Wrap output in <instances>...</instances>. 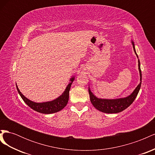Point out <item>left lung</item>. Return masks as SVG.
<instances>
[{"label":"left lung","mask_w":155,"mask_h":155,"mask_svg":"<svg viewBox=\"0 0 155 155\" xmlns=\"http://www.w3.org/2000/svg\"><path fill=\"white\" fill-rule=\"evenodd\" d=\"M133 47L134 51V53L137 55V58L138 55L136 52L134 44L133 41H132ZM138 69L140 72V83L137 87L135 88V90L131 94L126 97L124 98H119V99L115 100H107V99H101V98H97L93 93L91 91L90 88H88V93L90 95V100L93 106L96 109L101 112H105V113H118V112L123 111L126 109L127 108L129 107L132 103L134 101L135 98L137 97L138 92L140 91V87L142 84V72L140 69V63L138 59Z\"/></svg>","instance_id":"obj_1"}]
</instances>
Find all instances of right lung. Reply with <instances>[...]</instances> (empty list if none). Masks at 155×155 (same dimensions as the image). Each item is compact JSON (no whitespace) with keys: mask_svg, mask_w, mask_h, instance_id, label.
<instances>
[{"mask_svg":"<svg viewBox=\"0 0 155 155\" xmlns=\"http://www.w3.org/2000/svg\"><path fill=\"white\" fill-rule=\"evenodd\" d=\"M70 80L71 82L68 84L66 89H65L64 92L63 93V94L61 96H60L59 97H58L57 99L48 102L35 103L34 101H31L22 94L20 92L19 89L18 88L17 86V89L23 101H24L30 108H31L33 110L43 114L55 113V112H57L60 111L61 110H62L67 104L69 98V91L70 87H71L72 83L74 80V78H72Z\"/></svg>","mask_w":155,"mask_h":155,"instance_id":"1","label":"right lung"}]
</instances>
